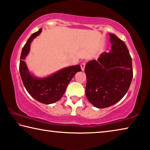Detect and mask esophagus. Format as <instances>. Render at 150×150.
I'll return each instance as SVG.
<instances>
[{
	"instance_id": "34e87169",
	"label": "esophagus",
	"mask_w": 150,
	"mask_h": 150,
	"mask_svg": "<svg viewBox=\"0 0 150 150\" xmlns=\"http://www.w3.org/2000/svg\"><path fill=\"white\" fill-rule=\"evenodd\" d=\"M85 65H86V64L84 62H83V63L81 64L80 66H81V69H82V71H84V69H85Z\"/></svg>"
}]
</instances>
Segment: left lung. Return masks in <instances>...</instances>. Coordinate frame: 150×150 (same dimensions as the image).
<instances>
[{"label": "left lung", "mask_w": 150, "mask_h": 150, "mask_svg": "<svg viewBox=\"0 0 150 150\" xmlns=\"http://www.w3.org/2000/svg\"><path fill=\"white\" fill-rule=\"evenodd\" d=\"M112 52L88 62L86 96L93 105L105 108L116 104L128 90L133 78L132 58L126 44L109 33Z\"/></svg>", "instance_id": "1"}]
</instances>
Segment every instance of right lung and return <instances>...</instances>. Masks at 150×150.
I'll return each instance as SVG.
<instances>
[{"mask_svg":"<svg viewBox=\"0 0 150 150\" xmlns=\"http://www.w3.org/2000/svg\"><path fill=\"white\" fill-rule=\"evenodd\" d=\"M42 28L32 34L21 52L19 70L23 84L27 92L39 102L45 104L58 101L64 94L68 84L76 74L82 71L80 65L64 68L43 78L36 77L29 71L24 60L29 54L31 42L41 33Z\"/></svg>","mask_w":150,"mask_h":150,"instance_id":"1","label":"right lung"}]
</instances>
